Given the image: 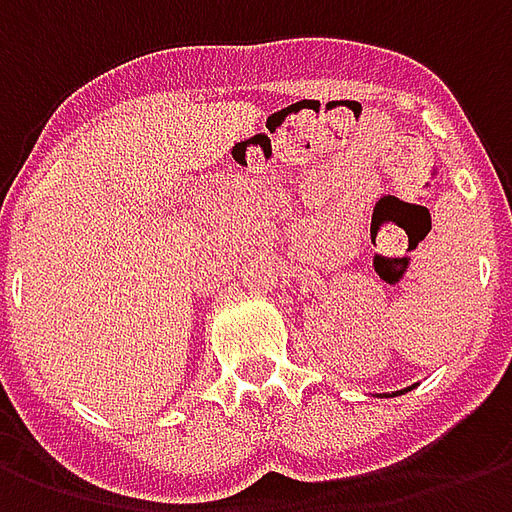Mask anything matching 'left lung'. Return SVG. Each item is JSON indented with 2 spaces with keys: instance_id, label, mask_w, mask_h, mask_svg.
Returning <instances> with one entry per match:
<instances>
[{
  "instance_id": "1",
  "label": "left lung",
  "mask_w": 512,
  "mask_h": 512,
  "mask_svg": "<svg viewBox=\"0 0 512 512\" xmlns=\"http://www.w3.org/2000/svg\"><path fill=\"white\" fill-rule=\"evenodd\" d=\"M408 389H414V386H408ZM408 389H406V392H408ZM386 397H389V395H386Z\"/></svg>"
}]
</instances>
